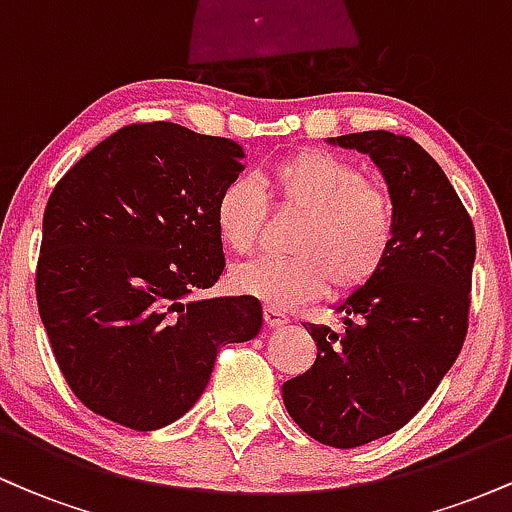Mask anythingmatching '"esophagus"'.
Masks as SVG:
<instances>
[{"instance_id":"34e87169","label":"esophagus","mask_w":512,"mask_h":512,"mask_svg":"<svg viewBox=\"0 0 512 512\" xmlns=\"http://www.w3.org/2000/svg\"><path fill=\"white\" fill-rule=\"evenodd\" d=\"M264 322H267V327H281L289 322V317L281 313L279 308H274V305H264Z\"/></svg>"}]
</instances>
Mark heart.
I'll use <instances>...</instances> for the list:
<instances>
[{
  "mask_svg": "<svg viewBox=\"0 0 512 512\" xmlns=\"http://www.w3.org/2000/svg\"><path fill=\"white\" fill-rule=\"evenodd\" d=\"M301 214L289 240L291 257L236 264L228 281L238 293L276 308L313 301L322 291L349 296L375 279L397 236L395 202L366 173L330 151L303 149L260 170V185L236 178L221 187L214 226L231 252H250L269 205Z\"/></svg>",
  "mask_w": 512,
  "mask_h": 512,
  "instance_id": "heart-1",
  "label": "heart"
}]
</instances>
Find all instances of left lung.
Here are the masks:
<instances>
[{
	"mask_svg": "<svg viewBox=\"0 0 512 512\" xmlns=\"http://www.w3.org/2000/svg\"><path fill=\"white\" fill-rule=\"evenodd\" d=\"M332 144L363 151L383 170L397 236L375 279L337 308L342 330L305 322L317 358L281 395L301 431L346 450L399 431L455 363L477 238L455 187L414 139L373 129Z\"/></svg>",
	"mask_w": 512,
	"mask_h": 512,
	"instance_id": "1",
	"label": "left lung"
}]
</instances>
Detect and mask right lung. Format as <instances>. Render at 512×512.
I'll use <instances>...</instances> for the list:
<instances>
[{
  "instance_id": "1",
  "label": "right lung",
  "mask_w": 512,
  "mask_h": 512,
  "mask_svg": "<svg viewBox=\"0 0 512 512\" xmlns=\"http://www.w3.org/2000/svg\"><path fill=\"white\" fill-rule=\"evenodd\" d=\"M240 158L233 139L134 122L52 190L35 298L57 366L93 414L134 431L173 424L221 346L260 332L257 298L190 301L226 267L214 204Z\"/></svg>"
}]
</instances>
